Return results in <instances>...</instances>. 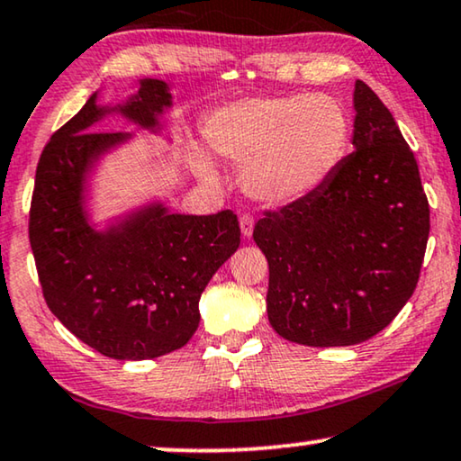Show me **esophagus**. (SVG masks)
I'll use <instances>...</instances> for the list:
<instances>
[{
    "label": "esophagus",
    "instance_id": "1",
    "mask_svg": "<svg viewBox=\"0 0 461 461\" xmlns=\"http://www.w3.org/2000/svg\"><path fill=\"white\" fill-rule=\"evenodd\" d=\"M240 228H242V236L249 240L252 236V230H254V217L249 215V212H244V215L240 217Z\"/></svg>",
    "mask_w": 461,
    "mask_h": 461
}]
</instances>
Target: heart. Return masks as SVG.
<instances>
[{
  "label": "heart",
  "instance_id": "1",
  "mask_svg": "<svg viewBox=\"0 0 461 461\" xmlns=\"http://www.w3.org/2000/svg\"><path fill=\"white\" fill-rule=\"evenodd\" d=\"M204 140L231 165H246L244 186L260 203L287 204L317 190L338 169L349 144V122L325 95L250 97L219 107ZM194 165L207 182L217 171L203 153Z\"/></svg>",
  "mask_w": 461,
  "mask_h": 461
}]
</instances>
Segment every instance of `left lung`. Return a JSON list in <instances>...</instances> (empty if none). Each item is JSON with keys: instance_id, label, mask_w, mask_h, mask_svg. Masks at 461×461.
<instances>
[{"instance_id": "1", "label": "left lung", "mask_w": 461, "mask_h": 461, "mask_svg": "<svg viewBox=\"0 0 461 461\" xmlns=\"http://www.w3.org/2000/svg\"><path fill=\"white\" fill-rule=\"evenodd\" d=\"M354 153L300 201L265 211L267 314L281 338L354 346L383 331L420 277L430 209L416 157L366 82L354 91Z\"/></svg>"}]
</instances>
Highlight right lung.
Segmentation results:
<instances>
[{"label": "right lung", "mask_w": 461, "mask_h": 461, "mask_svg": "<svg viewBox=\"0 0 461 461\" xmlns=\"http://www.w3.org/2000/svg\"><path fill=\"white\" fill-rule=\"evenodd\" d=\"M97 95L45 144L34 176L29 238L50 311L86 346L115 360H149L186 346L198 300L240 246L231 211L177 215L153 204L107 231H95L82 209L95 161L128 139L91 132L107 113ZM171 95L163 80H140L120 112L155 128Z\"/></svg>", "instance_id": "right-lung-1"}]
</instances>
